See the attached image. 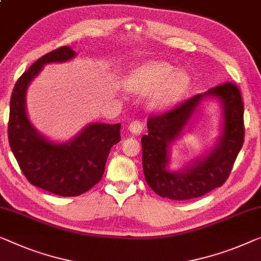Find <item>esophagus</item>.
<instances>
[{
  "label": "esophagus",
  "mask_w": 261,
  "mask_h": 261,
  "mask_svg": "<svg viewBox=\"0 0 261 261\" xmlns=\"http://www.w3.org/2000/svg\"><path fill=\"white\" fill-rule=\"evenodd\" d=\"M129 129L130 132H132L134 135H139L143 131V122L141 120H132V122L129 124Z\"/></svg>",
  "instance_id": "esophagus-1"
}]
</instances>
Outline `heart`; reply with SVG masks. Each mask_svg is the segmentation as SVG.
Segmentation results:
<instances>
[{
    "label": "heart",
    "mask_w": 261,
    "mask_h": 261,
    "mask_svg": "<svg viewBox=\"0 0 261 261\" xmlns=\"http://www.w3.org/2000/svg\"><path fill=\"white\" fill-rule=\"evenodd\" d=\"M127 85L142 92L158 89L154 93V107L166 106L179 97L189 84V76L184 70H176L165 62H151L132 70L127 76Z\"/></svg>",
    "instance_id": "heart-1"
}]
</instances>
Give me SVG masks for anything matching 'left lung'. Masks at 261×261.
I'll return each mask as SVG.
<instances>
[{
  "label": "left lung",
  "mask_w": 261,
  "mask_h": 261,
  "mask_svg": "<svg viewBox=\"0 0 261 261\" xmlns=\"http://www.w3.org/2000/svg\"><path fill=\"white\" fill-rule=\"evenodd\" d=\"M216 96L223 107V130L217 145L205 158L181 171L167 169L169 145L181 135L201 100ZM149 134L142 137L143 170L147 185L161 197L188 200L219 188L230 176L244 144V104L232 82L198 93L171 110L147 119Z\"/></svg>",
  "instance_id": "left-lung-1"
}]
</instances>
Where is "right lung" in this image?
Here are the masks:
<instances>
[{
	"label": "right lung",
	"mask_w": 261,
	"mask_h": 261,
	"mask_svg": "<svg viewBox=\"0 0 261 261\" xmlns=\"http://www.w3.org/2000/svg\"><path fill=\"white\" fill-rule=\"evenodd\" d=\"M64 45L42 56L15 84L10 98L8 138L11 151L31 185L62 197L87 192L102 179L111 147L120 141V124L92 123L68 143L57 144L38 132L27 116L25 93L44 64L71 60Z\"/></svg>",
	"instance_id": "1"
}]
</instances>
